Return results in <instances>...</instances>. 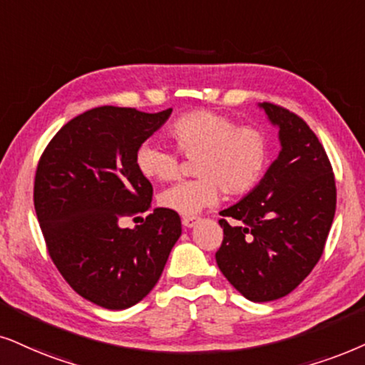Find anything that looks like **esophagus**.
Instances as JSON below:
<instances>
[{"mask_svg": "<svg viewBox=\"0 0 365 365\" xmlns=\"http://www.w3.org/2000/svg\"><path fill=\"white\" fill-rule=\"evenodd\" d=\"M197 222H198V217H195V215H185L182 219V224L185 225V227H193Z\"/></svg>", "mask_w": 365, "mask_h": 365, "instance_id": "1", "label": "esophagus"}]
</instances>
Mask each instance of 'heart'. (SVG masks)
Masks as SVG:
<instances>
[{
  "label": "heart",
  "instance_id": "1",
  "mask_svg": "<svg viewBox=\"0 0 365 365\" xmlns=\"http://www.w3.org/2000/svg\"><path fill=\"white\" fill-rule=\"evenodd\" d=\"M180 155L195 160L193 180L165 188L158 202L180 215H197L215 205L220 192L246 195L259 185L271 161V143L262 129L239 126L232 118L212 110H193L175 119L168 129ZM136 167L146 178L168 182L180 173V156L156 143L136 150Z\"/></svg>",
  "mask_w": 365,
  "mask_h": 365
}]
</instances>
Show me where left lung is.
Segmentation results:
<instances>
[{
    "label": "left lung",
    "instance_id": "1",
    "mask_svg": "<svg viewBox=\"0 0 365 365\" xmlns=\"http://www.w3.org/2000/svg\"><path fill=\"white\" fill-rule=\"evenodd\" d=\"M279 128L281 151L249 195L220 212L224 239L215 261L251 302L292 293L324 255L336 205L335 175L325 148L298 114L262 103Z\"/></svg>",
    "mask_w": 365,
    "mask_h": 365
}]
</instances>
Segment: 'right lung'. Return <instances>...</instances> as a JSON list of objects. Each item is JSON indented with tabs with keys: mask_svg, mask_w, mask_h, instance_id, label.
Instances as JSON below:
<instances>
[{
	"mask_svg": "<svg viewBox=\"0 0 365 365\" xmlns=\"http://www.w3.org/2000/svg\"><path fill=\"white\" fill-rule=\"evenodd\" d=\"M172 109L143 113L101 106L60 128L35 173L34 204L48 255L76 293L108 310L136 305L158 283L182 234L177 212L150 209L153 187L136 167V150Z\"/></svg>",
	"mask_w": 365,
	"mask_h": 365,
	"instance_id": "1",
	"label": "right lung"
}]
</instances>
